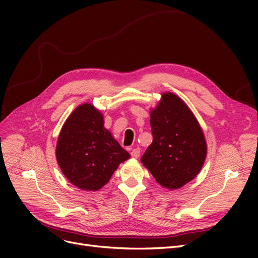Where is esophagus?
<instances>
[{"label":"esophagus","mask_w":258,"mask_h":258,"mask_svg":"<svg viewBox=\"0 0 258 258\" xmlns=\"http://www.w3.org/2000/svg\"><path fill=\"white\" fill-rule=\"evenodd\" d=\"M140 153H141V152H140V148H134V150L131 151V156L134 158H139L140 157Z\"/></svg>","instance_id":"1"}]
</instances>
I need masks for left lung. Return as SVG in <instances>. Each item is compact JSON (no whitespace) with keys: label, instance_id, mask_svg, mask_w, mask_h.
Listing matches in <instances>:
<instances>
[{"label":"left lung","instance_id":"left-lung-1","mask_svg":"<svg viewBox=\"0 0 258 258\" xmlns=\"http://www.w3.org/2000/svg\"><path fill=\"white\" fill-rule=\"evenodd\" d=\"M153 142L141 162L157 183L177 189L200 172L207 157V143L196 117L174 93H163L151 112Z\"/></svg>","mask_w":258,"mask_h":258}]
</instances>
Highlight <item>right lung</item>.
Returning <instances> with one entry per match:
<instances>
[{
    "label": "right lung",
    "mask_w": 258,
    "mask_h": 258,
    "mask_svg": "<svg viewBox=\"0 0 258 258\" xmlns=\"http://www.w3.org/2000/svg\"><path fill=\"white\" fill-rule=\"evenodd\" d=\"M56 157L70 182L92 191L110 181L119 163L130 155L104 128L102 114L85 103L75 108L62 127Z\"/></svg>",
    "instance_id": "obj_1"
}]
</instances>
